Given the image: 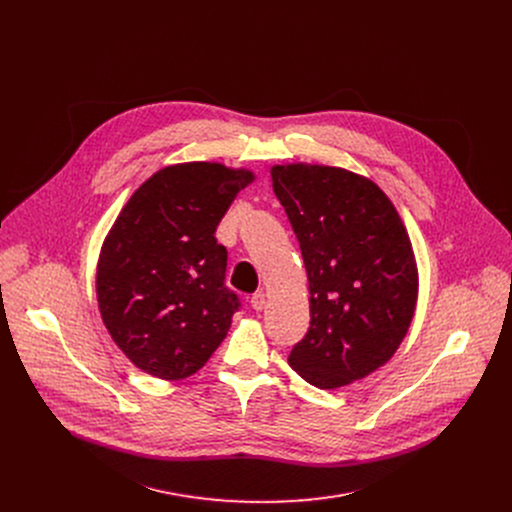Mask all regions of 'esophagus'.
Listing matches in <instances>:
<instances>
[{
    "instance_id": "esophagus-1",
    "label": "esophagus",
    "mask_w": 512,
    "mask_h": 512,
    "mask_svg": "<svg viewBox=\"0 0 512 512\" xmlns=\"http://www.w3.org/2000/svg\"><path fill=\"white\" fill-rule=\"evenodd\" d=\"M265 306H267L265 294H263V291H257V294L251 298V308H253L255 312H261Z\"/></svg>"
}]
</instances>
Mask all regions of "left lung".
Here are the masks:
<instances>
[{"label": "left lung", "instance_id": "obj_1", "mask_svg": "<svg viewBox=\"0 0 512 512\" xmlns=\"http://www.w3.org/2000/svg\"><path fill=\"white\" fill-rule=\"evenodd\" d=\"M310 283V328L287 358L318 389L369 377L397 352L417 304L409 235L387 194L344 168H271Z\"/></svg>", "mask_w": 512, "mask_h": 512}]
</instances>
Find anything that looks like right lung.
I'll list each match as a JSON object with an SVG mask.
<instances>
[{"label": "right lung", "instance_id": "obj_1", "mask_svg": "<svg viewBox=\"0 0 512 512\" xmlns=\"http://www.w3.org/2000/svg\"><path fill=\"white\" fill-rule=\"evenodd\" d=\"M251 170L188 162L158 170L127 200L101 247L97 302L137 369L164 381L200 371L239 308L216 227Z\"/></svg>", "mask_w": 512, "mask_h": 512}]
</instances>
